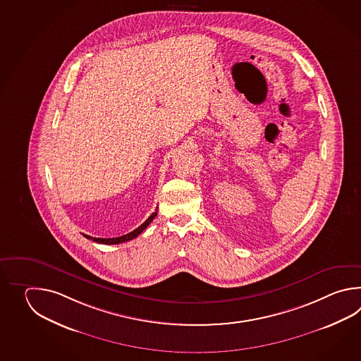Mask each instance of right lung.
<instances>
[{
    "label": "right lung",
    "mask_w": 361,
    "mask_h": 361,
    "mask_svg": "<svg viewBox=\"0 0 361 361\" xmlns=\"http://www.w3.org/2000/svg\"><path fill=\"white\" fill-rule=\"evenodd\" d=\"M157 210V209H156ZM157 215V212H154L152 214L148 216V219H147L146 222L142 223L140 226H139L138 228H135L134 231H131L129 233H126V235H123V236H120V238H92V236H87V235H84L85 238H90L92 241H95V243H99V244H106V245H115V244H121V243H125V241H129V240H133V238H137L138 235H140L143 231L146 230L147 227H148V224L154 221V216Z\"/></svg>",
    "instance_id": "add662e5"
}]
</instances>
